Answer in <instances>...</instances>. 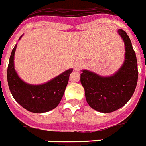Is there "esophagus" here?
Masks as SVG:
<instances>
[{"label": "esophagus", "mask_w": 146, "mask_h": 146, "mask_svg": "<svg viewBox=\"0 0 146 146\" xmlns=\"http://www.w3.org/2000/svg\"><path fill=\"white\" fill-rule=\"evenodd\" d=\"M83 63L82 62H77L74 64V70L75 71H80L83 67Z\"/></svg>", "instance_id": "obj_1"}]
</instances>
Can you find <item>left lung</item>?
I'll list each match as a JSON object with an SVG mask.
<instances>
[{
  "label": "left lung",
  "instance_id": "1",
  "mask_svg": "<svg viewBox=\"0 0 146 146\" xmlns=\"http://www.w3.org/2000/svg\"><path fill=\"white\" fill-rule=\"evenodd\" d=\"M117 32L125 44V60L117 72L110 76H100L84 69L80 74L87 103L102 113L113 112L125 105L137 83V61L131 40L123 29Z\"/></svg>",
  "mask_w": 146,
  "mask_h": 146
}]
</instances>
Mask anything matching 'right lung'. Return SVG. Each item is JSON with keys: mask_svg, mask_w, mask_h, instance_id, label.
I'll return each instance as SVG.
<instances>
[{"mask_svg": "<svg viewBox=\"0 0 146 146\" xmlns=\"http://www.w3.org/2000/svg\"><path fill=\"white\" fill-rule=\"evenodd\" d=\"M23 35L20 37L19 40ZM17 44L12 49L7 69V81L13 98L25 109L33 113H44L58 106L63 98L73 71L70 68L48 82L33 85L21 80L15 68V54Z\"/></svg>", "mask_w": 146, "mask_h": 146, "instance_id": "right-lung-1", "label": "right lung"}]
</instances>
